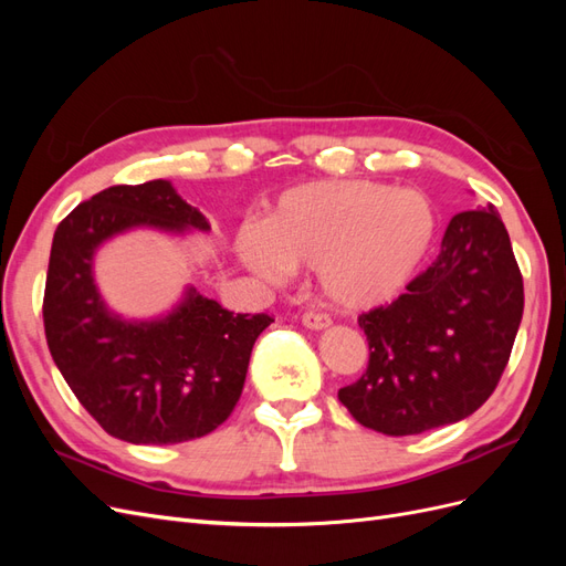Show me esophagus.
<instances>
[{"mask_svg": "<svg viewBox=\"0 0 566 566\" xmlns=\"http://www.w3.org/2000/svg\"><path fill=\"white\" fill-rule=\"evenodd\" d=\"M302 323L306 325V328L321 331V328H328L331 316L323 314V312H306V314H302Z\"/></svg>", "mask_w": 566, "mask_h": 566, "instance_id": "esophagus-1", "label": "esophagus"}]
</instances>
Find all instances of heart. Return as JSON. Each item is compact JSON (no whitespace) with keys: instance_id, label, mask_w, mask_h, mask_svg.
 <instances>
[{"instance_id":"heart-1","label":"heart","mask_w":566,"mask_h":566,"mask_svg":"<svg viewBox=\"0 0 566 566\" xmlns=\"http://www.w3.org/2000/svg\"><path fill=\"white\" fill-rule=\"evenodd\" d=\"M432 205L410 188L312 181L287 188L260 227L235 235L241 260L266 279L316 269L333 302L361 310L391 300L430 248Z\"/></svg>"}]
</instances>
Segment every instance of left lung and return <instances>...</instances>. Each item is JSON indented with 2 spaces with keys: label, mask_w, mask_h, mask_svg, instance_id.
Segmentation results:
<instances>
[{
  "label": "left lung",
  "mask_w": 566,
  "mask_h": 566,
  "mask_svg": "<svg viewBox=\"0 0 566 566\" xmlns=\"http://www.w3.org/2000/svg\"><path fill=\"white\" fill-rule=\"evenodd\" d=\"M522 312V271L499 210L460 212L406 293L358 316L368 368L337 399L387 437L468 418L499 387Z\"/></svg>",
  "instance_id": "1"
}]
</instances>
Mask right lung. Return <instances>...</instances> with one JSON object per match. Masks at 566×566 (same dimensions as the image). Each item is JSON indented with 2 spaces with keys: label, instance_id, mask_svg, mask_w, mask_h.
Here are the masks:
<instances>
[{
  "label": "right lung",
  "instance_id": "right-lung-1",
  "mask_svg": "<svg viewBox=\"0 0 566 566\" xmlns=\"http://www.w3.org/2000/svg\"><path fill=\"white\" fill-rule=\"evenodd\" d=\"M132 227L208 231L210 224L165 179L119 184L80 202L51 243L44 335L77 401L129 443H181L210 434L241 399L254 339L269 314H233L191 287L163 321L127 323L101 302L92 256Z\"/></svg>",
  "mask_w": 566,
  "mask_h": 566
}]
</instances>
